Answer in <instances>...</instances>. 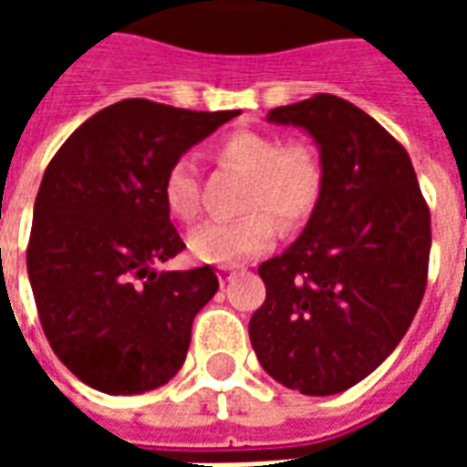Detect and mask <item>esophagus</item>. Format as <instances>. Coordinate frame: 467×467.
Segmentation results:
<instances>
[{
	"mask_svg": "<svg viewBox=\"0 0 467 467\" xmlns=\"http://www.w3.org/2000/svg\"><path fill=\"white\" fill-rule=\"evenodd\" d=\"M234 270H237L234 265H223V267H220V280H223V283H230V280H233Z\"/></svg>",
	"mask_w": 467,
	"mask_h": 467,
	"instance_id": "obj_1",
	"label": "esophagus"
}]
</instances>
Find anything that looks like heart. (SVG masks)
Listing matches in <instances>:
<instances>
[{
    "label": "heart",
    "instance_id": "obj_1",
    "mask_svg": "<svg viewBox=\"0 0 467 467\" xmlns=\"http://www.w3.org/2000/svg\"><path fill=\"white\" fill-rule=\"evenodd\" d=\"M217 160L247 174L243 210L233 223H204L190 234V253L213 265H237L270 250L277 240V220L287 230L307 223L323 194V162L313 144L267 132H234L217 147ZM162 202L177 223L200 214V182L190 160L170 164L162 180Z\"/></svg>",
    "mask_w": 467,
    "mask_h": 467
}]
</instances>
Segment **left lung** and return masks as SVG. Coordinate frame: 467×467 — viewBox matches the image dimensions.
<instances>
[{
  "label": "left lung",
  "instance_id": "1",
  "mask_svg": "<svg viewBox=\"0 0 467 467\" xmlns=\"http://www.w3.org/2000/svg\"><path fill=\"white\" fill-rule=\"evenodd\" d=\"M267 119L313 134L325 180L303 234L257 267L267 297L250 343L285 388L335 395L408 333L428 283L431 210L405 147L343 97L275 107Z\"/></svg>",
  "mask_w": 467,
  "mask_h": 467
}]
</instances>
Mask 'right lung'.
Listing matches in <instances>:
<instances>
[{"mask_svg": "<svg viewBox=\"0 0 467 467\" xmlns=\"http://www.w3.org/2000/svg\"><path fill=\"white\" fill-rule=\"evenodd\" d=\"M122 99L69 134L35 200L26 273L47 340L95 390L137 395L172 380L214 267L157 273L184 243L162 180L192 144L237 117Z\"/></svg>", "mask_w": 467, "mask_h": 467, "instance_id": "1", "label": "right lung"}]
</instances>
